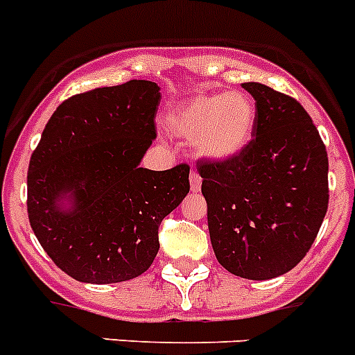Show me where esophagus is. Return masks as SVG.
<instances>
[{
  "instance_id": "1",
  "label": "esophagus",
  "mask_w": 355,
  "mask_h": 355,
  "mask_svg": "<svg viewBox=\"0 0 355 355\" xmlns=\"http://www.w3.org/2000/svg\"><path fill=\"white\" fill-rule=\"evenodd\" d=\"M189 186H191V191H200L202 177L196 171H191V175H189Z\"/></svg>"
}]
</instances>
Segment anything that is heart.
<instances>
[{"instance_id": "obj_1", "label": "heart", "mask_w": 355, "mask_h": 355, "mask_svg": "<svg viewBox=\"0 0 355 355\" xmlns=\"http://www.w3.org/2000/svg\"><path fill=\"white\" fill-rule=\"evenodd\" d=\"M256 124V106L242 92L198 95L169 113L178 135L195 139L196 150L209 159H229L249 144Z\"/></svg>"}]
</instances>
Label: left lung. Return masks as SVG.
Here are the masks:
<instances>
[{"instance_id": "left-lung-1", "label": "left lung", "mask_w": 355, "mask_h": 355, "mask_svg": "<svg viewBox=\"0 0 355 355\" xmlns=\"http://www.w3.org/2000/svg\"><path fill=\"white\" fill-rule=\"evenodd\" d=\"M256 101L252 139L229 159H202V195L216 260L247 279L288 272L314 243L329 207V157L294 97L243 83Z\"/></svg>"}]
</instances>
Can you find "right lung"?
<instances>
[{"mask_svg":"<svg viewBox=\"0 0 355 355\" xmlns=\"http://www.w3.org/2000/svg\"><path fill=\"white\" fill-rule=\"evenodd\" d=\"M159 86L128 81L62 101L26 175V211L44 252L85 284H119L150 269L159 225L189 193V166L139 168L157 137ZM74 196L61 211L58 198Z\"/></svg>","mask_w":355,"mask_h":355,"instance_id":"add662e5","label":"right lung"}]
</instances>
